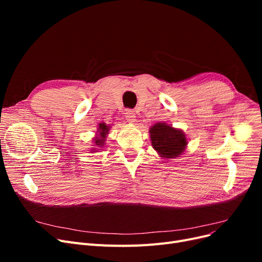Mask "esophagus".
I'll list each match as a JSON object with an SVG mask.
<instances>
[{"instance_id": "34e87169", "label": "esophagus", "mask_w": 262, "mask_h": 262, "mask_svg": "<svg viewBox=\"0 0 262 262\" xmlns=\"http://www.w3.org/2000/svg\"><path fill=\"white\" fill-rule=\"evenodd\" d=\"M124 116H125V119H126V121L128 122H130V123H134L137 121V116H136V113L133 112V110H126L125 112V114H124Z\"/></svg>"}]
</instances>
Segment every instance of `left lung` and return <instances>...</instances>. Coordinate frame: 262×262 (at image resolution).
<instances>
[{
  "label": "left lung",
  "mask_w": 262,
  "mask_h": 262,
  "mask_svg": "<svg viewBox=\"0 0 262 262\" xmlns=\"http://www.w3.org/2000/svg\"><path fill=\"white\" fill-rule=\"evenodd\" d=\"M152 146L164 158H175L184 153L187 145L185 132L165 122H157L149 129Z\"/></svg>",
  "instance_id": "8db88e82"
}]
</instances>
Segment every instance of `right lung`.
Wrapping results in <instances>:
<instances>
[{"mask_svg": "<svg viewBox=\"0 0 262 262\" xmlns=\"http://www.w3.org/2000/svg\"><path fill=\"white\" fill-rule=\"evenodd\" d=\"M109 133V125L106 123H99L98 125V132L97 136L94 138V149H92V152H97L98 147H102L105 145V141H106V136Z\"/></svg>", "mask_w": 262, "mask_h": 262, "instance_id": "obj_1", "label": "right lung"}]
</instances>
